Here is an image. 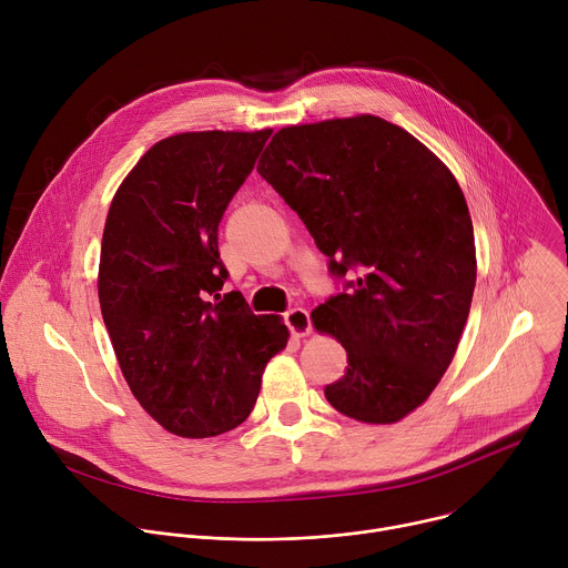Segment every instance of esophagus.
Wrapping results in <instances>:
<instances>
[{
  "mask_svg": "<svg viewBox=\"0 0 568 568\" xmlns=\"http://www.w3.org/2000/svg\"><path fill=\"white\" fill-rule=\"evenodd\" d=\"M285 323L294 337H307L312 333V323H310V314L303 307H294L290 312H285Z\"/></svg>",
  "mask_w": 568,
  "mask_h": 568,
  "instance_id": "esophagus-1",
  "label": "esophagus"
}]
</instances>
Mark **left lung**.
I'll return each mask as SVG.
<instances>
[{
    "label": "left lung",
    "mask_w": 568,
    "mask_h": 568,
    "mask_svg": "<svg viewBox=\"0 0 568 568\" xmlns=\"http://www.w3.org/2000/svg\"><path fill=\"white\" fill-rule=\"evenodd\" d=\"M258 173L331 272L359 274L312 310L316 333L348 355L326 399L368 425L407 418L449 368L471 305L474 229L456 178L414 134L373 114L281 128Z\"/></svg>",
    "instance_id": "8db88e82"
}]
</instances>
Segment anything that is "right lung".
Returning <instances> with one entry per match:
<instances>
[{
	"label": "right lung",
	"instance_id": "1",
	"mask_svg": "<svg viewBox=\"0 0 568 568\" xmlns=\"http://www.w3.org/2000/svg\"><path fill=\"white\" fill-rule=\"evenodd\" d=\"M272 130L156 141L105 220L99 301L121 373L166 432L209 438L252 414L267 362L287 346L278 314H254L226 270L217 224Z\"/></svg>",
	"mask_w": 568,
	"mask_h": 568
}]
</instances>
